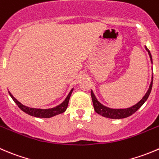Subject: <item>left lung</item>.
I'll use <instances>...</instances> for the list:
<instances>
[{"instance_id":"8db88e82","label":"left lung","mask_w":159,"mask_h":159,"mask_svg":"<svg viewBox=\"0 0 159 159\" xmlns=\"http://www.w3.org/2000/svg\"><path fill=\"white\" fill-rule=\"evenodd\" d=\"M145 49L148 52V54L151 58V61H152V54H151L150 51H149V50L147 47H145ZM152 83H153V77L152 78V82H151L150 86H149L148 90L146 92V94L144 95V96L143 97L142 99L140 102H138L136 105H134V106H131V107L130 108H127V109H110V108L109 107H106V106L101 104V103L97 100L95 95H94L93 92L91 91V95H92V102H93V106L94 109H95V111L97 113L99 114V115L110 119H123L130 116L132 114L134 113L137 110H138V109L141 107V106L145 102L146 100L148 99L151 92H152Z\"/></svg>"}]
</instances>
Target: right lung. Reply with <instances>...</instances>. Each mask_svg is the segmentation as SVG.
I'll return each mask as SVG.
<instances>
[{"mask_svg":"<svg viewBox=\"0 0 159 159\" xmlns=\"http://www.w3.org/2000/svg\"><path fill=\"white\" fill-rule=\"evenodd\" d=\"M73 90L74 89H72L71 90H70V92H69V94L67 95V98H65V100H64L61 104H60L59 106H56V107L54 108H51V109H35V108L28 107V106H24V105L21 104L20 102H18V100L11 95V93L10 92H8V93L9 95H10V96L12 98V99L14 100V102L18 105V107H19L23 112H25V113L29 114V115L30 116H32L39 117V118H50V117L54 116L63 113L64 112H65V110L67 108V106H68L69 99H70V95H71Z\"/></svg>","mask_w":159,"mask_h":159,"instance_id":"right-lung-1","label":"right lung"}]
</instances>
